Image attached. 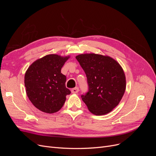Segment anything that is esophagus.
I'll return each instance as SVG.
<instances>
[{
  "mask_svg": "<svg viewBox=\"0 0 156 156\" xmlns=\"http://www.w3.org/2000/svg\"><path fill=\"white\" fill-rule=\"evenodd\" d=\"M79 90L78 87H75V88L72 89V94H77L79 92Z\"/></svg>",
  "mask_w": 156,
  "mask_h": 156,
  "instance_id": "34e87169",
  "label": "esophagus"
}]
</instances>
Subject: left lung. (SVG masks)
I'll use <instances>...</instances> for the list:
<instances>
[{
	"label": "left lung",
	"instance_id": "obj_1",
	"mask_svg": "<svg viewBox=\"0 0 156 156\" xmlns=\"http://www.w3.org/2000/svg\"><path fill=\"white\" fill-rule=\"evenodd\" d=\"M87 77L88 91L82 100L92 114L100 116L119 104L126 87V75L120 64L110 56L95 53L75 56Z\"/></svg>",
	"mask_w": 156,
	"mask_h": 156
}]
</instances>
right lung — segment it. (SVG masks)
Instances as JSON below:
<instances>
[{"mask_svg":"<svg viewBox=\"0 0 156 156\" xmlns=\"http://www.w3.org/2000/svg\"><path fill=\"white\" fill-rule=\"evenodd\" d=\"M69 56L51 54L34 61L25 75L26 93L40 111L52 114L64 105L71 92L66 87V77L61 69Z\"/></svg>","mask_w":156,"mask_h":156,"instance_id":"add662e5","label":"right lung"}]
</instances>
